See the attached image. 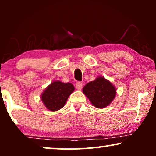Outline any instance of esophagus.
Listing matches in <instances>:
<instances>
[{
    "mask_svg": "<svg viewBox=\"0 0 156 156\" xmlns=\"http://www.w3.org/2000/svg\"><path fill=\"white\" fill-rule=\"evenodd\" d=\"M75 87L78 90H81L82 89V83L80 82H77L75 84Z\"/></svg>",
    "mask_w": 156,
    "mask_h": 156,
    "instance_id": "esophagus-1",
    "label": "esophagus"
}]
</instances>
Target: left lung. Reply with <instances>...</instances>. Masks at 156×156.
I'll return each mask as SVG.
<instances>
[{
	"mask_svg": "<svg viewBox=\"0 0 156 156\" xmlns=\"http://www.w3.org/2000/svg\"><path fill=\"white\" fill-rule=\"evenodd\" d=\"M82 92L96 108H104L113 101L116 95V87L103 76H97L85 85Z\"/></svg>",
	"mask_w": 156,
	"mask_h": 156,
	"instance_id": "left-lung-1",
	"label": "left lung"
}]
</instances>
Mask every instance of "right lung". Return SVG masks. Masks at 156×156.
<instances>
[{"instance_id":"1","label":"right lung","mask_w":156,"mask_h":156,"mask_svg":"<svg viewBox=\"0 0 156 156\" xmlns=\"http://www.w3.org/2000/svg\"><path fill=\"white\" fill-rule=\"evenodd\" d=\"M74 91L71 83L53 81L41 94L40 98L44 106L50 112H56L64 107L68 98Z\"/></svg>"}]
</instances>
